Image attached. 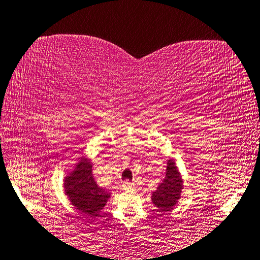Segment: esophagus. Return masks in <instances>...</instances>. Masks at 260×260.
Returning a JSON list of instances; mask_svg holds the SVG:
<instances>
[{
  "label": "esophagus",
  "mask_w": 260,
  "mask_h": 260,
  "mask_svg": "<svg viewBox=\"0 0 260 260\" xmlns=\"http://www.w3.org/2000/svg\"><path fill=\"white\" fill-rule=\"evenodd\" d=\"M134 186H135L134 182H131V181H125L122 184L123 189H133Z\"/></svg>",
  "instance_id": "1"
}]
</instances>
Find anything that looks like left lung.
I'll return each mask as SVG.
<instances>
[{
	"label": "left lung",
	"instance_id": "left-lung-1",
	"mask_svg": "<svg viewBox=\"0 0 260 260\" xmlns=\"http://www.w3.org/2000/svg\"><path fill=\"white\" fill-rule=\"evenodd\" d=\"M182 180L173 161L167 162L166 177L152 194V202L159 212L171 211L180 199Z\"/></svg>",
	"mask_w": 260,
	"mask_h": 260
}]
</instances>
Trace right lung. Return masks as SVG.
<instances>
[{
  "label": "right lung",
  "instance_id": "add662e5",
  "mask_svg": "<svg viewBox=\"0 0 260 260\" xmlns=\"http://www.w3.org/2000/svg\"><path fill=\"white\" fill-rule=\"evenodd\" d=\"M64 192L76 210L98 217L111 194L99 187L92 173V164L82 159L71 175L64 179Z\"/></svg>",
  "mask_w": 260,
  "mask_h": 260
}]
</instances>
